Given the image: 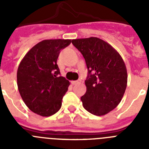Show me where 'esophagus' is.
<instances>
[{
	"instance_id": "34e87169",
	"label": "esophagus",
	"mask_w": 149,
	"mask_h": 149,
	"mask_svg": "<svg viewBox=\"0 0 149 149\" xmlns=\"http://www.w3.org/2000/svg\"><path fill=\"white\" fill-rule=\"evenodd\" d=\"M79 83H80V81H72V84H73V85H76V84H78Z\"/></svg>"
}]
</instances>
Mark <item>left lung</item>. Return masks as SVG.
<instances>
[{
    "instance_id": "1",
    "label": "left lung",
    "mask_w": 149,
    "mask_h": 149,
    "mask_svg": "<svg viewBox=\"0 0 149 149\" xmlns=\"http://www.w3.org/2000/svg\"><path fill=\"white\" fill-rule=\"evenodd\" d=\"M73 45L86 62L88 70L86 92L81 98L90 113L103 116L120 103L127 86V69L122 56L97 37L73 39Z\"/></svg>"
}]
</instances>
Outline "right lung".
<instances>
[{"label": "right lung", "mask_w": 149, "mask_h": 149, "mask_svg": "<svg viewBox=\"0 0 149 149\" xmlns=\"http://www.w3.org/2000/svg\"><path fill=\"white\" fill-rule=\"evenodd\" d=\"M70 39L43 40L33 46L19 64L17 84L24 102L31 111L50 116L62 106L69 81L60 75L56 64L60 51Z\"/></svg>", "instance_id": "right-lung-1"}]
</instances>
